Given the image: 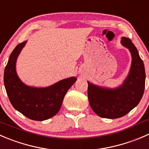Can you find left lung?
<instances>
[{
  "label": "left lung",
  "instance_id": "obj_1",
  "mask_svg": "<svg viewBox=\"0 0 149 149\" xmlns=\"http://www.w3.org/2000/svg\"><path fill=\"white\" fill-rule=\"evenodd\" d=\"M121 42L129 49L132 58L130 71L123 84L111 89L99 87L87 81L90 106L102 118L117 119L125 116L138 105L143 95L146 81L143 62L130 38L124 37Z\"/></svg>",
  "mask_w": 149,
  "mask_h": 149
}]
</instances>
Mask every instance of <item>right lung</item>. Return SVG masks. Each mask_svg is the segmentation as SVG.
<instances>
[{"instance_id":"1","label":"right lung","mask_w":149,"mask_h":149,"mask_svg":"<svg viewBox=\"0 0 149 149\" xmlns=\"http://www.w3.org/2000/svg\"><path fill=\"white\" fill-rule=\"evenodd\" d=\"M27 41L19 44L10 54L4 70V85L14 108L28 119L44 121L55 116L60 109L63 98L76 78L70 77L46 88L26 86L16 73V61Z\"/></svg>"}]
</instances>
